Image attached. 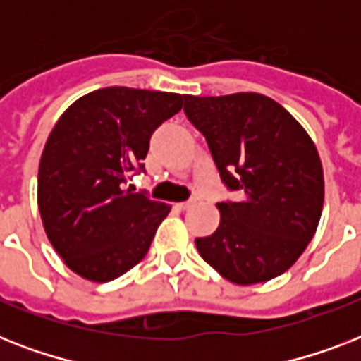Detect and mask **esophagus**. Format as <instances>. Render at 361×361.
<instances>
[{"instance_id": "esophagus-1", "label": "esophagus", "mask_w": 361, "mask_h": 361, "mask_svg": "<svg viewBox=\"0 0 361 361\" xmlns=\"http://www.w3.org/2000/svg\"><path fill=\"white\" fill-rule=\"evenodd\" d=\"M195 204V200H189V202H180V204H176V208L181 209V212H185V209H189Z\"/></svg>"}]
</instances>
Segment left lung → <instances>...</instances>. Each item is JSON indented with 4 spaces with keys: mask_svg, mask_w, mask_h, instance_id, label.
Segmentation results:
<instances>
[{
    "mask_svg": "<svg viewBox=\"0 0 361 361\" xmlns=\"http://www.w3.org/2000/svg\"><path fill=\"white\" fill-rule=\"evenodd\" d=\"M183 99L223 183L243 192L241 202L217 204V231L195 240L200 257L236 285L285 274L322 214L324 174L314 142L288 110L260 93Z\"/></svg>",
    "mask_w": 361,
    "mask_h": 361,
    "instance_id": "8db88e82",
    "label": "left lung"
}]
</instances>
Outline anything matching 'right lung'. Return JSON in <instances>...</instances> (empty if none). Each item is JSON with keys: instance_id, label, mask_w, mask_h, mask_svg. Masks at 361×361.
<instances>
[{"instance_id": "add662e5", "label": "right lung", "mask_w": 361, "mask_h": 361, "mask_svg": "<svg viewBox=\"0 0 361 361\" xmlns=\"http://www.w3.org/2000/svg\"><path fill=\"white\" fill-rule=\"evenodd\" d=\"M180 93L103 87L65 110L42 149L37 204L67 268L109 283L146 257L170 206L123 189L144 170L152 133L178 114Z\"/></svg>"}]
</instances>
